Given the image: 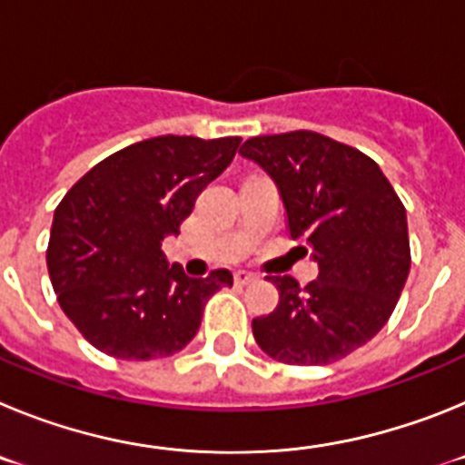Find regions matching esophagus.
Instances as JSON below:
<instances>
[{"label":"esophagus","instance_id":"34e87169","mask_svg":"<svg viewBox=\"0 0 465 465\" xmlns=\"http://www.w3.org/2000/svg\"><path fill=\"white\" fill-rule=\"evenodd\" d=\"M256 274L253 272H246V270H237L235 272V282L237 283H242V286H244V283H252V282H256Z\"/></svg>","mask_w":465,"mask_h":465}]
</instances>
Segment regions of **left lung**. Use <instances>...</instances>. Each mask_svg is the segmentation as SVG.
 I'll return each instance as SVG.
<instances>
[{
    "instance_id": "1",
    "label": "left lung",
    "mask_w": 465,
    "mask_h": 465,
    "mask_svg": "<svg viewBox=\"0 0 465 465\" xmlns=\"http://www.w3.org/2000/svg\"><path fill=\"white\" fill-rule=\"evenodd\" d=\"M240 153L272 179L291 237L319 262L305 289L272 277L279 305L253 319L258 347L291 365L344 359L381 331L408 282L405 207L375 160L310 130L246 139Z\"/></svg>"
}]
</instances>
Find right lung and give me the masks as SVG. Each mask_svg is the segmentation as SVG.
<instances>
[{
	"label": "right lung",
	"instance_id": "right-lung-1",
	"mask_svg": "<svg viewBox=\"0 0 465 465\" xmlns=\"http://www.w3.org/2000/svg\"><path fill=\"white\" fill-rule=\"evenodd\" d=\"M240 137L143 139L74 183L53 216L46 262L69 322L104 354L151 361L195 338L228 270L188 277L163 240L179 235L197 195L232 163Z\"/></svg>",
	"mask_w": 465,
	"mask_h": 465
}]
</instances>
